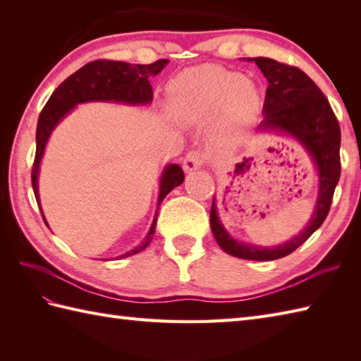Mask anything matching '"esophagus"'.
<instances>
[{"label":"esophagus","mask_w":361,"mask_h":361,"mask_svg":"<svg viewBox=\"0 0 361 361\" xmlns=\"http://www.w3.org/2000/svg\"><path fill=\"white\" fill-rule=\"evenodd\" d=\"M204 161H206V157L203 155L202 152L192 150V152L188 153L185 159H183V169H185L186 172L197 171V169H200L204 164Z\"/></svg>","instance_id":"1"}]
</instances>
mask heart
Instances as JSON below:
<instances>
[{
  "label": "heart",
  "instance_id": "heart-1",
  "mask_svg": "<svg viewBox=\"0 0 361 361\" xmlns=\"http://www.w3.org/2000/svg\"><path fill=\"white\" fill-rule=\"evenodd\" d=\"M173 111L190 122L219 114L224 127L248 126L262 109L255 82L219 65H202L180 73L169 87Z\"/></svg>",
  "mask_w": 361,
  "mask_h": 361
}]
</instances>
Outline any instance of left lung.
<instances>
[{"instance_id": "8db88e82", "label": "left lung", "mask_w": 361, "mask_h": 361, "mask_svg": "<svg viewBox=\"0 0 361 361\" xmlns=\"http://www.w3.org/2000/svg\"><path fill=\"white\" fill-rule=\"evenodd\" d=\"M248 60L260 68L268 80L262 109L264 121L259 130H274L293 136L304 145L317 166L319 185L315 211L307 226L296 237L270 248L233 239L219 219L216 197L212 198L209 220L214 237L228 255L250 260H274L286 257L301 247L326 220L341 173V132L338 119L323 91L304 71L268 57Z\"/></svg>"}]
</instances>
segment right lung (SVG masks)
<instances>
[{
	"label": "right lung",
	"mask_w": 361,
	"mask_h": 361,
	"mask_svg": "<svg viewBox=\"0 0 361 361\" xmlns=\"http://www.w3.org/2000/svg\"><path fill=\"white\" fill-rule=\"evenodd\" d=\"M167 62L169 60L161 59L150 65H130L126 62H116V60H94V62L87 63L79 71L71 74L51 94L49 101L46 102L40 116H38L35 135L37 150L32 166V189L46 226H48V221H46L43 216L40 197H38V171H40V161L52 130L78 104L96 101L127 105L150 104L153 99V91L149 79L152 75L159 74ZM183 181H185V172H183V169L178 164L166 166L159 181L158 206L164 200V197L173 188L180 186ZM158 209L150 226V231L145 235L141 245L127 251L126 255L119 256L118 259L133 256L136 252L147 248L153 233H155Z\"/></svg>",
	"instance_id": "add662e5"
}]
</instances>
